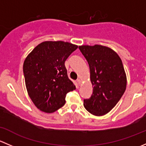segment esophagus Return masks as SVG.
I'll return each mask as SVG.
<instances>
[{"mask_svg":"<svg viewBox=\"0 0 146 146\" xmlns=\"http://www.w3.org/2000/svg\"><path fill=\"white\" fill-rule=\"evenodd\" d=\"M77 82H78V84L79 85H81V80H80V79H78Z\"/></svg>","mask_w":146,"mask_h":146,"instance_id":"obj_1","label":"esophagus"}]
</instances>
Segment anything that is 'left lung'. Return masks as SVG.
I'll use <instances>...</instances> for the list:
<instances>
[{"label": "left lung", "instance_id": "8db88e82", "mask_svg": "<svg viewBox=\"0 0 146 146\" xmlns=\"http://www.w3.org/2000/svg\"><path fill=\"white\" fill-rule=\"evenodd\" d=\"M89 64L93 86L89 99L84 100L85 108L95 116L111 111L120 100L126 88V76L118 54L102 45L79 46Z\"/></svg>", "mask_w": 146, "mask_h": 146}]
</instances>
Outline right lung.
Instances as JSON below:
<instances>
[{"label": "right lung", "instance_id": "obj_1", "mask_svg": "<svg viewBox=\"0 0 146 146\" xmlns=\"http://www.w3.org/2000/svg\"><path fill=\"white\" fill-rule=\"evenodd\" d=\"M78 46L62 41L44 42L27 56L23 73L29 98L42 111L52 113L66 103L68 92L76 89L68 78L65 61Z\"/></svg>", "mask_w": 146, "mask_h": 146}]
</instances>
